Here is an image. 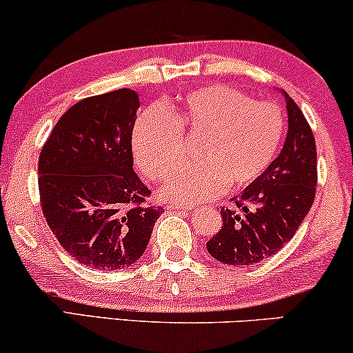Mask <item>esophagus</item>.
<instances>
[{"mask_svg":"<svg viewBox=\"0 0 353 353\" xmlns=\"http://www.w3.org/2000/svg\"><path fill=\"white\" fill-rule=\"evenodd\" d=\"M168 208L169 210H182V212H190L192 208V205H187V203H177V202H174V203H169L168 205Z\"/></svg>","mask_w":353,"mask_h":353,"instance_id":"1","label":"esophagus"}]
</instances>
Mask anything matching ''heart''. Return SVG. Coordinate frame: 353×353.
<instances>
[{
  "mask_svg": "<svg viewBox=\"0 0 353 353\" xmlns=\"http://www.w3.org/2000/svg\"><path fill=\"white\" fill-rule=\"evenodd\" d=\"M287 120L274 102L254 101L226 84L194 89L168 110L153 105L138 115L132 143L146 176L164 179L181 161V133L200 140L194 166L177 169L164 195L202 202L256 184L282 148Z\"/></svg>",
  "mask_w": 353,
  "mask_h": 353,
  "instance_id": "1",
  "label": "heart"
}]
</instances>
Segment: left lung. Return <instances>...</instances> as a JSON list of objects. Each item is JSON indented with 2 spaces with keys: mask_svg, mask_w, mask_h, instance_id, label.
<instances>
[{
  "mask_svg": "<svg viewBox=\"0 0 353 353\" xmlns=\"http://www.w3.org/2000/svg\"><path fill=\"white\" fill-rule=\"evenodd\" d=\"M288 133L269 171L223 207V226L207 243L208 252L228 265H252L274 256L295 236L314 202L318 156L310 123L285 94Z\"/></svg>",
  "mask_w": 353,
  "mask_h": 353,
  "instance_id": "8db88e82",
  "label": "left lung"
}]
</instances>
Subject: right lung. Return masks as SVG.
<instances>
[{
  "label": "right lung",
  "mask_w": 353,
  "mask_h": 353,
  "mask_svg": "<svg viewBox=\"0 0 353 353\" xmlns=\"http://www.w3.org/2000/svg\"><path fill=\"white\" fill-rule=\"evenodd\" d=\"M138 107L128 88L86 97L61 115L40 151L43 216L60 246L91 269L137 262L164 212L133 171Z\"/></svg>",
  "instance_id": "right-lung-1"
}]
</instances>
